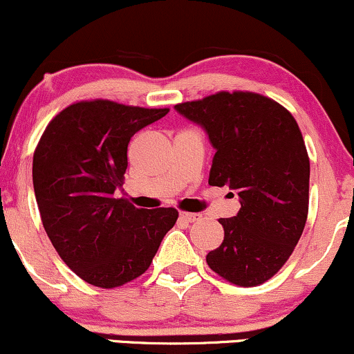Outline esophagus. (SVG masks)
<instances>
[{"label": "esophagus", "instance_id": "1", "mask_svg": "<svg viewBox=\"0 0 354 354\" xmlns=\"http://www.w3.org/2000/svg\"><path fill=\"white\" fill-rule=\"evenodd\" d=\"M180 218H181V221L187 222V223H192V222L199 221L201 216H199V214H192V212H181Z\"/></svg>", "mask_w": 354, "mask_h": 354}]
</instances>
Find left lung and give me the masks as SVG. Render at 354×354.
<instances>
[{
	"instance_id": "8db88e82",
	"label": "left lung",
	"mask_w": 354,
	"mask_h": 354,
	"mask_svg": "<svg viewBox=\"0 0 354 354\" xmlns=\"http://www.w3.org/2000/svg\"><path fill=\"white\" fill-rule=\"evenodd\" d=\"M174 109L203 127L216 150L209 185L240 198L239 214L218 221L223 241L205 257L209 268L232 284H263L288 261L307 221L310 163L296 119L270 97L243 91Z\"/></svg>"
}]
</instances>
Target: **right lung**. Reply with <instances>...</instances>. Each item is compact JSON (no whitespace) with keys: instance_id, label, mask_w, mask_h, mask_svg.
Segmentation results:
<instances>
[{"instance_id":"right-lung-1","label":"right lung","mask_w":354,"mask_h":354,"mask_svg":"<svg viewBox=\"0 0 354 354\" xmlns=\"http://www.w3.org/2000/svg\"><path fill=\"white\" fill-rule=\"evenodd\" d=\"M169 109L82 101L50 120L35 149L32 183L57 253L86 283L118 288L149 270L178 210L137 209L115 199L133 133Z\"/></svg>"}]
</instances>
